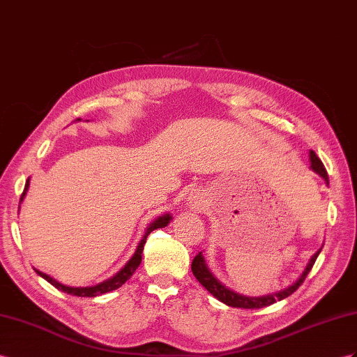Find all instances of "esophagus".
I'll return each instance as SVG.
<instances>
[{
	"label": "esophagus",
	"mask_w": 357,
	"mask_h": 357,
	"mask_svg": "<svg viewBox=\"0 0 357 357\" xmlns=\"http://www.w3.org/2000/svg\"><path fill=\"white\" fill-rule=\"evenodd\" d=\"M190 206L196 209V211H199V209L204 208V204H202V200H200L199 196H193L190 199Z\"/></svg>",
	"instance_id": "obj_1"
}]
</instances>
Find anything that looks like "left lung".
<instances>
[{"label":"left lung","instance_id":"1","mask_svg":"<svg viewBox=\"0 0 357 357\" xmlns=\"http://www.w3.org/2000/svg\"><path fill=\"white\" fill-rule=\"evenodd\" d=\"M309 161H310V169H312L315 173H318V175L321 176L326 181V184L328 185V176H327V172L324 169V164L321 162V160L317 157V153L314 151L309 152ZM321 249H319L312 258H310V261L307 262L305 271L301 273V276L294 283H292L291 287L282 289V291H278V292H271V294H267V296H261V297L243 296V294H238V292H235V291H232L229 288H226L223 283H220L214 278V274L209 271V268L206 267V262H205V258H204L202 252H199L196 257H195L193 262H191V271H193L195 278L200 283H202V287H205V289H208L209 292H211V294L217 300L223 301L225 305L232 306V307L259 309V307H266V306H270L273 303H276V301H279V300L287 298L288 296L292 294V292L297 291V288L301 285V283L305 282L309 271L312 270L314 264H315V261L318 258L319 252H321Z\"/></svg>","mask_w":357,"mask_h":357}]
</instances>
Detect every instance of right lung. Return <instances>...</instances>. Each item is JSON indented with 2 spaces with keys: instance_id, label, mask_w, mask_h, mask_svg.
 I'll return each instance as SVG.
<instances>
[{
  "instance_id": "add662e5",
  "label": "right lung",
  "mask_w": 357,
  "mask_h": 357,
  "mask_svg": "<svg viewBox=\"0 0 357 357\" xmlns=\"http://www.w3.org/2000/svg\"><path fill=\"white\" fill-rule=\"evenodd\" d=\"M77 121H81V119H77ZM29 187H30V178H29V181L25 182V188H24V193L21 196V202L24 200ZM170 220H172V215L170 214H164V215L158 217L155 222H152L148 226V229H146V232L143 235V238L140 240L139 245H137V249H135L134 255L131 257V259L125 264V267L121 271H117L113 278H109V279H107L104 282H100V283H98V285H95V287H78V288L68 287V285H63V283L57 282L54 278H51L50 274H45V273L36 270V268L34 270H36V273L39 274L40 278H43L45 280H48L52 287H56L57 289H60L63 292H68V294H70V296H77V297H96V296H100V294H105V292H109V291H114L117 288H121L123 283L132 276V273L137 268H139L140 262H142V253H143V248H144V243H146V238H148V235L152 231L158 229V227H166Z\"/></svg>"
}]
</instances>
